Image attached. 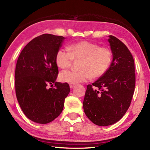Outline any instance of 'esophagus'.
Here are the masks:
<instances>
[{"label":"esophagus","instance_id":"1","mask_svg":"<svg viewBox=\"0 0 150 150\" xmlns=\"http://www.w3.org/2000/svg\"><path fill=\"white\" fill-rule=\"evenodd\" d=\"M75 84H69V87H70V88H73V87H74L75 86Z\"/></svg>","mask_w":150,"mask_h":150}]
</instances>
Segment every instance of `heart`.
Listing matches in <instances>:
<instances>
[{
	"label": "heart",
	"instance_id": "heart-1",
	"mask_svg": "<svg viewBox=\"0 0 150 150\" xmlns=\"http://www.w3.org/2000/svg\"><path fill=\"white\" fill-rule=\"evenodd\" d=\"M68 49H60L57 53L55 61L57 66L62 69L69 68L73 60H82L80 71H66L60 74L64 82L75 84L86 82L91 78L103 76L109 69L113 59L110 48L84 40L71 44Z\"/></svg>",
	"mask_w": 150,
	"mask_h": 150
}]
</instances>
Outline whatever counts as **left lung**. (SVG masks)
Segmentation results:
<instances>
[{"label": "left lung", "instance_id": "8db88e82", "mask_svg": "<svg viewBox=\"0 0 150 150\" xmlns=\"http://www.w3.org/2000/svg\"><path fill=\"white\" fill-rule=\"evenodd\" d=\"M109 37L112 62L103 76L87 86L83 101L86 115L100 126L113 124L124 115L135 86V64L131 52L122 41Z\"/></svg>", "mask_w": 150, "mask_h": 150}]
</instances>
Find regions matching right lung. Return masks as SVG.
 Wrapping results in <instances>:
<instances>
[{
    "instance_id": "obj_1",
    "label": "right lung",
    "mask_w": 150,
    "mask_h": 150,
    "mask_svg": "<svg viewBox=\"0 0 150 150\" xmlns=\"http://www.w3.org/2000/svg\"><path fill=\"white\" fill-rule=\"evenodd\" d=\"M64 39L62 36L41 35L24 47L18 58L16 96L25 115L35 122L47 124L56 119L70 91L68 83L55 82L59 74L55 57ZM53 83L56 86L49 88Z\"/></svg>"
}]
</instances>
